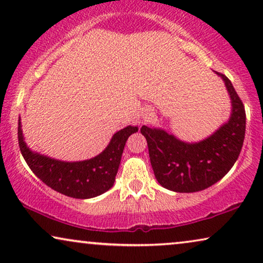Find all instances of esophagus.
I'll use <instances>...</instances> for the list:
<instances>
[{
  "label": "esophagus",
  "instance_id": "esophagus-1",
  "mask_svg": "<svg viewBox=\"0 0 263 263\" xmlns=\"http://www.w3.org/2000/svg\"><path fill=\"white\" fill-rule=\"evenodd\" d=\"M153 111L149 109H145L142 111V121L143 122H149L153 118Z\"/></svg>",
  "mask_w": 263,
  "mask_h": 263
}]
</instances>
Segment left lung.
Listing matches in <instances>:
<instances>
[{
  "instance_id": "left-lung-1",
  "label": "left lung",
  "mask_w": 263,
  "mask_h": 263,
  "mask_svg": "<svg viewBox=\"0 0 263 263\" xmlns=\"http://www.w3.org/2000/svg\"><path fill=\"white\" fill-rule=\"evenodd\" d=\"M231 99V115L213 134L199 142H184L160 128L142 125L148 145L151 165L157 181L176 193H195L210 188L231 170L238 159L246 135V110L242 100L224 74Z\"/></svg>"
}]
</instances>
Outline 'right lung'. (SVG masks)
Segmentation results:
<instances>
[{
    "label": "right lung",
    "instance_id": "right-lung-1",
    "mask_svg": "<svg viewBox=\"0 0 263 263\" xmlns=\"http://www.w3.org/2000/svg\"><path fill=\"white\" fill-rule=\"evenodd\" d=\"M138 130L139 128L133 125L121 129L115 133L102 153L82 161L53 159L32 151L25 142L20 120L17 139L24 159L43 183L66 196L92 199L112 188L125 142L129 136Z\"/></svg>",
    "mask_w": 263,
    "mask_h": 263
}]
</instances>
